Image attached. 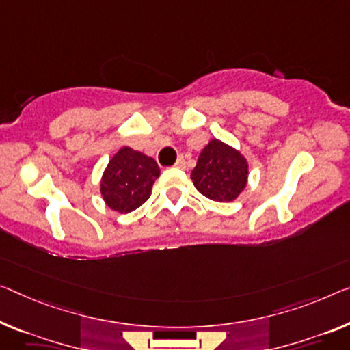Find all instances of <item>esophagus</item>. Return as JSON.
<instances>
[{
	"label": "esophagus",
	"instance_id": "esophagus-1",
	"mask_svg": "<svg viewBox=\"0 0 350 350\" xmlns=\"http://www.w3.org/2000/svg\"><path fill=\"white\" fill-rule=\"evenodd\" d=\"M175 167H185V158L183 157H180L178 159H176V163H175Z\"/></svg>",
	"mask_w": 350,
	"mask_h": 350
}]
</instances>
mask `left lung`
<instances>
[{"label":"left lung","mask_w":350,"mask_h":350,"mask_svg":"<svg viewBox=\"0 0 350 350\" xmlns=\"http://www.w3.org/2000/svg\"><path fill=\"white\" fill-rule=\"evenodd\" d=\"M191 180L196 189L209 200H236L247 186L249 163L239 150L211 139L198 154Z\"/></svg>","instance_id":"obj_1"}]
</instances>
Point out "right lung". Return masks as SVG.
I'll use <instances>...</instances> for the list:
<instances>
[{
    "label": "right lung",
    "mask_w": 350,
    "mask_h": 350,
    "mask_svg": "<svg viewBox=\"0 0 350 350\" xmlns=\"http://www.w3.org/2000/svg\"><path fill=\"white\" fill-rule=\"evenodd\" d=\"M161 170L152 157L122 147L109 159L100 180V193L107 208L126 214L148 200Z\"/></svg>",
    "instance_id": "add662e5"
}]
</instances>
